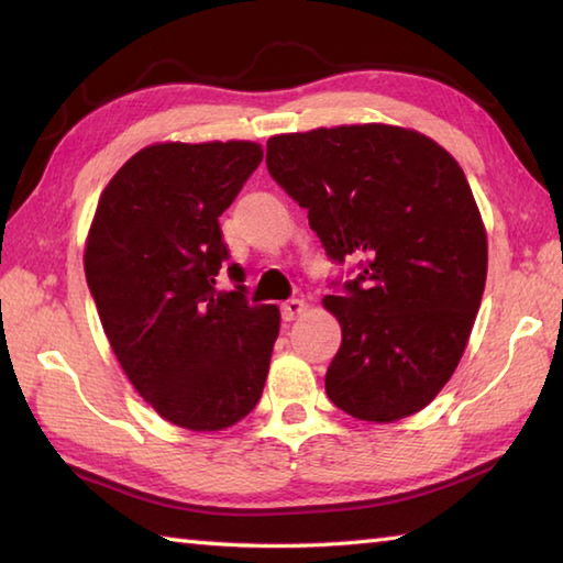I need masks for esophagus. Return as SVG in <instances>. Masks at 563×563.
Listing matches in <instances>:
<instances>
[{
  "label": "esophagus",
  "mask_w": 563,
  "mask_h": 563,
  "mask_svg": "<svg viewBox=\"0 0 563 563\" xmlns=\"http://www.w3.org/2000/svg\"><path fill=\"white\" fill-rule=\"evenodd\" d=\"M303 311H306V303L301 299H291V301L282 303V318H284V321H296V318H299Z\"/></svg>",
  "instance_id": "obj_1"
}]
</instances>
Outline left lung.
Instances as JSON below:
<instances>
[{"label": "left lung", "mask_w": 563, "mask_h": 563, "mask_svg": "<svg viewBox=\"0 0 563 563\" xmlns=\"http://www.w3.org/2000/svg\"><path fill=\"white\" fill-rule=\"evenodd\" d=\"M267 168L309 210L328 257L360 262L323 299L343 331L328 399L375 423L421 411L461 363L487 277L463 168L427 134L379 122L274 134Z\"/></svg>", "instance_id": "left-lung-1"}]
</instances>
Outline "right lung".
I'll use <instances>...</instances> for the list:
<instances>
[{"label":"right lung","instance_id":"1","mask_svg":"<svg viewBox=\"0 0 563 563\" xmlns=\"http://www.w3.org/2000/svg\"><path fill=\"white\" fill-rule=\"evenodd\" d=\"M262 162L257 142H158L104 186L85 240V279L124 375L188 431L245 419L267 382L282 316L218 291V218ZM242 282V267L230 264Z\"/></svg>","mask_w":563,"mask_h":563}]
</instances>
